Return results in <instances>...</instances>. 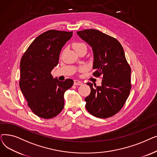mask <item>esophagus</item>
<instances>
[{
	"mask_svg": "<svg viewBox=\"0 0 157 157\" xmlns=\"http://www.w3.org/2000/svg\"><path fill=\"white\" fill-rule=\"evenodd\" d=\"M74 85H83V83H82L81 81L75 79L74 81Z\"/></svg>",
	"mask_w": 157,
	"mask_h": 157,
	"instance_id": "34e87169",
	"label": "esophagus"
}]
</instances>
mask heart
<instances>
[{"label": "heart", "instance_id": "b5f03b06", "mask_svg": "<svg viewBox=\"0 0 157 157\" xmlns=\"http://www.w3.org/2000/svg\"><path fill=\"white\" fill-rule=\"evenodd\" d=\"M85 46H86L85 44H83V43H74L73 44V48H74V49H75V50L76 51V50H78V49H80L81 48H82V47H85ZM83 69H85V67H83V68H82Z\"/></svg>", "mask_w": 157, "mask_h": 157}]
</instances>
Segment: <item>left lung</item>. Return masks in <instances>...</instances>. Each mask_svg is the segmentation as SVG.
I'll list each match as a JSON object with an SVG mask.
<instances>
[{
    "mask_svg": "<svg viewBox=\"0 0 157 157\" xmlns=\"http://www.w3.org/2000/svg\"><path fill=\"white\" fill-rule=\"evenodd\" d=\"M78 35L92 46L93 69L95 77L102 76V85L91 88L85 98L86 108L93 116L107 118L118 113L124 105L131 90V68L119 41L95 29L77 32Z\"/></svg>",
    "mask_w": 157,
    "mask_h": 157,
    "instance_id": "left-lung-1",
    "label": "left lung"
}]
</instances>
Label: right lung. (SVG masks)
Segmentation results:
<instances>
[{
	"label": "right lung",
	"instance_id": "add662e5",
	"mask_svg": "<svg viewBox=\"0 0 157 157\" xmlns=\"http://www.w3.org/2000/svg\"><path fill=\"white\" fill-rule=\"evenodd\" d=\"M72 32L50 30L37 37L20 61V88L32 111L44 119L57 116L64 107L63 95L74 83L60 81L51 72L58 65L61 49Z\"/></svg>",
	"mask_w": 157,
	"mask_h": 157
}]
</instances>
